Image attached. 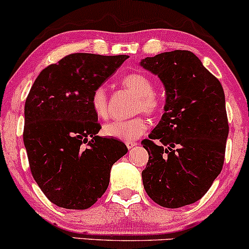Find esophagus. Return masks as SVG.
<instances>
[{
	"label": "esophagus",
	"instance_id": "34e87169",
	"mask_svg": "<svg viewBox=\"0 0 249 249\" xmlns=\"http://www.w3.org/2000/svg\"><path fill=\"white\" fill-rule=\"evenodd\" d=\"M136 144H138L136 142H127V143H125V146H127L128 149H132V148L135 147Z\"/></svg>",
	"mask_w": 249,
	"mask_h": 249
}]
</instances>
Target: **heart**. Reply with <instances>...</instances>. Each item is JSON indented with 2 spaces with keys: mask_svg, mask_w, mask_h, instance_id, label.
Here are the masks:
<instances>
[{
  "mask_svg": "<svg viewBox=\"0 0 249 249\" xmlns=\"http://www.w3.org/2000/svg\"><path fill=\"white\" fill-rule=\"evenodd\" d=\"M121 86L138 96L134 105V113L155 115L161 110V101L155 95L153 81L142 72H130L121 79ZM90 107L100 120L108 117V95L103 86L95 88L90 95ZM148 129V122L143 116L134 117L127 121H111L103 125V134L108 138L124 142H134Z\"/></svg>",
  "mask_w": 249,
  "mask_h": 249,
  "instance_id": "heart-1",
  "label": "heart"
}]
</instances>
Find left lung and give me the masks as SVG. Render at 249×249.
<instances>
[{
  "instance_id": "8db88e82",
  "label": "left lung",
  "mask_w": 249,
  "mask_h": 249,
  "mask_svg": "<svg viewBox=\"0 0 249 249\" xmlns=\"http://www.w3.org/2000/svg\"><path fill=\"white\" fill-rule=\"evenodd\" d=\"M141 66L166 88L161 121L142 141L149 160L142 170L148 196L166 208L200 200L221 172L228 119L220 81L188 50L146 57Z\"/></svg>"
}]
</instances>
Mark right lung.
<instances>
[{
    "label": "right lung",
    "mask_w": 249,
    "mask_h": 249,
    "mask_svg": "<svg viewBox=\"0 0 249 249\" xmlns=\"http://www.w3.org/2000/svg\"><path fill=\"white\" fill-rule=\"evenodd\" d=\"M127 55L76 53L44 68L24 105L23 142L30 172L50 202L87 209L107 191L110 169L128 152L101 129L90 95Z\"/></svg>",
    "instance_id": "1"
}]
</instances>
